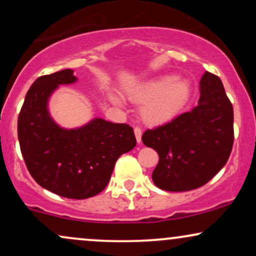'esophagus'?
<instances>
[{
    "label": "esophagus",
    "instance_id": "1",
    "mask_svg": "<svg viewBox=\"0 0 256 256\" xmlns=\"http://www.w3.org/2000/svg\"><path fill=\"white\" fill-rule=\"evenodd\" d=\"M134 136H136V140L137 143H140V140H142V130H140V128H134Z\"/></svg>",
    "mask_w": 256,
    "mask_h": 256
}]
</instances>
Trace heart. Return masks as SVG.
Returning <instances> with one entry per match:
<instances>
[{
	"instance_id": "1",
	"label": "heart",
	"mask_w": 256,
	"mask_h": 256,
	"mask_svg": "<svg viewBox=\"0 0 256 256\" xmlns=\"http://www.w3.org/2000/svg\"><path fill=\"white\" fill-rule=\"evenodd\" d=\"M192 94V84L188 79L162 76L144 82L130 90L132 101L140 106V118L148 125H162L171 122L186 104ZM120 104L116 98H112Z\"/></svg>"
}]
</instances>
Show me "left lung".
<instances>
[{"mask_svg":"<svg viewBox=\"0 0 256 256\" xmlns=\"http://www.w3.org/2000/svg\"><path fill=\"white\" fill-rule=\"evenodd\" d=\"M158 154L152 182L166 192H189L210 182L228 162L234 144V108L218 76L200 80L198 104L167 124L146 130Z\"/></svg>","mask_w":256,"mask_h":256,"instance_id":"1","label":"left lung"}]
</instances>
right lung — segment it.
I'll use <instances>...</instances> for the list:
<instances>
[{"label": "right lung", "mask_w": 256, "mask_h": 256, "mask_svg": "<svg viewBox=\"0 0 256 256\" xmlns=\"http://www.w3.org/2000/svg\"><path fill=\"white\" fill-rule=\"evenodd\" d=\"M73 70L37 78L18 118V138L26 167L40 186L58 196L83 200L107 186L116 160L136 146L128 124L95 118L80 128H64L48 110L58 85L73 84Z\"/></svg>", "instance_id": "right-lung-1"}]
</instances>
